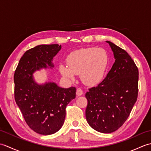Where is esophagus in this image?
Here are the masks:
<instances>
[{
  "mask_svg": "<svg viewBox=\"0 0 151 151\" xmlns=\"http://www.w3.org/2000/svg\"><path fill=\"white\" fill-rule=\"evenodd\" d=\"M76 95L77 96H81L83 95V91L81 88H77L76 89Z\"/></svg>",
  "mask_w": 151,
  "mask_h": 151,
  "instance_id": "esophagus-1",
  "label": "esophagus"
}]
</instances>
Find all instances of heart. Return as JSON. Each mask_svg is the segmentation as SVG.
<instances>
[{
  "label": "heart",
  "instance_id": "1",
  "mask_svg": "<svg viewBox=\"0 0 151 151\" xmlns=\"http://www.w3.org/2000/svg\"><path fill=\"white\" fill-rule=\"evenodd\" d=\"M67 65H60L61 74L70 81L80 74L86 84H96L103 78L107 69L108 58L102 49L85 48L73 51L67 56Z\"/></svg>",
  "mask_w": 151,
  "mask_h": 151
}]
</instances>
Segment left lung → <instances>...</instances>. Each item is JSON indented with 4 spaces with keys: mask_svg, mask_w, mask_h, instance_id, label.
<instances>
[{
    "mask_svg": "<svg viewBox=\"0 0 151 151\" xmlns=\"http://www.w3.org/2000/svg\"><path fill=\"white\" fill-rule=\"evenodd\" d=\"M115 62L106 78L86 93V117L94 130L111 133L123 124L136 103L138 93V69L126 51L106 41Z\"/></svg>",
    "mask_w": 151,
    "mask_h": 151,
    "instance_id": "left-lung-1",
    "label": "left lung"
}]
</instances>
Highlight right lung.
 Returning <instances> with one entry per match:
<instances>
[{
    "label": "right lung",
    "instance_id": "right-lung-1",
    "mask_svg": "<svg viewBox=\"0 0 151 151\" xmlns=\"http://www.w3.org/2000/svg\"><path fill=\"white\" fill-rule=\"evenodd\" d=\"M62 46L40 45L24 52L14 74L15 100L27 124L42 135L58 132L63 126L67 105L76 97V88H62L55 82L39 84L33 74L54 67L53 58Z\"/></svg>",
    "mask_w": 151,
    "mask_h": 151
}]
</instances>
